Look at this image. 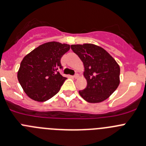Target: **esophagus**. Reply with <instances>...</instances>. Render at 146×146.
<instances>
[{"instance_id": "1", "label": "esophagus", "mask_w": 146, "mask_h": 146, "mask_svg": "<svg viewBox=\"0 0 146 146\" xmlns=\"http://www.w3.org/2000/svg\"><path fill=\"white\" fill-rule=\"evenodd\" d=\"M78 77V74H75L74 76H73V78H77Z\"/></svg>"}]
</instances>
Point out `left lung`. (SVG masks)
<instances>
[{
  "mask_svg": "<svg viewBox=\"0 0 146 146\" xmlns=\"http://www.w3.org/2000/svg\"><path fill=\"white\" fill-rule=\"evenodd\" d=\"M84 63L86 87L79 94L91 103L106 100L120 83V67L104 48L92 44L70 46Z\"/></svg>",
  "mask_w": 146,
  "mask_h": 146,
  "instance_id": "1",
  "label": "left lung"
}]
</instances>
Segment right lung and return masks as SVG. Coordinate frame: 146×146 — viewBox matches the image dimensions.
<instances>
[{
  "mask_svg": "<svg viewBox=\"0 0 146 146\" xmlns=\"http://www.w3.org/2000/svg\"><path fill=\"white\" fill-rule=\"evenodd\" d=\"M70 45L51 41L41 44L27 54L20 63L17 78L29 98L44 102L57 94L67 78L57 70L60 60Z\"/></svg>",
  "mask_w": 146,
  "mask_h": 146,
  "instance_id": "1",
  "label": "right lung"
}]
</instances>
